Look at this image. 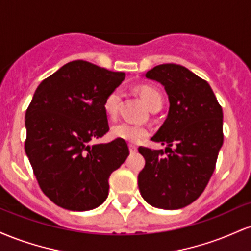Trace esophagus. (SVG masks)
I'll use <instances>...</instances> for the list:
<instances>
[{
    "mask_svg": "<svg viewBox=\"0 0 251 251\" xmlns=\"http://www.w3.org/2000/svg\"><path fill=\"white\" fill-rule=\"evenodd\" d=\"M129 152H131V153H135V152L138 151V149H137V146L135 145H132V144H129Z\"/></svg>",
    "mask_w": 251,
    "mask_h": 251,
    "instance_id": "obj_1",
    "label": "esophagus"
}]
</instances>
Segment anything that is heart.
<instances>
[{"mask_svg":"<svg viewBox=\"0 0 251 251\" xmlns=\"http://www.w3.org/2000/svg\"><path fill=\"white\" fill-rule=\"evenodd\" d=\"M140 97H142L143 101L149 108L153 107L157 103H162L163 98L162 94L159 93L158 89L149 85H143L138 88ZM123 97V89L120 87L112 89L111 92L106 96L103 100V111L109 118H114L118 113V108H119L120 99ZM149 128L145 126L133 125V124L128 123H120L114 125L111 129V134L113 138L117 139L125 140L127 143L137 144L142 142L144 138L149 135Z\"/></svg>","mask_w":251,"mask_h":251,"instance_id":"obj_1","label":"heart"}]
</instances>
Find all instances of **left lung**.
Instances as JSON below:
<instances>
[{
	"mask_svg": "<svg viewBox=\"0 0 251 251\" xmlns=\"http://www.w3.org/2000/svg\"><path fill=\"white\" fill-rule=\"evenodd\" d=\"M145 76L162 83L169 96L168 118L151 138L168 148L165 154L138 149L145 158L138 186L150 205L181 209L200 197L214 174L223 145V112L209 83L183 66L158 65Z\"/></svg>",
	"mask_w": 251,
	"mask_h": 251,
	"instance_id": "1",
	"label": "left lung"
}]
</instances>
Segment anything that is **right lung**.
Masks as SVG:
<instances>
[{
	"label": "right lung",
	"mask_w": 251,
	"mask_h": 251,
	"mask_svg": "<svg viewBox=\"0 0 251 251\" xmlns=\"http://www.w3.org/2000/svg\"><path fill=\"white\" fill-rule=\"evenodd\" d=\"M125 76L75 60L34 93L25 112V153L43 194L63 209L87 211L101 205L109 176L129 154L122 139L89 145L108 132L103 100Z\"/></svg>",
	"instance_id": "obj_1"
}]
</instances>
